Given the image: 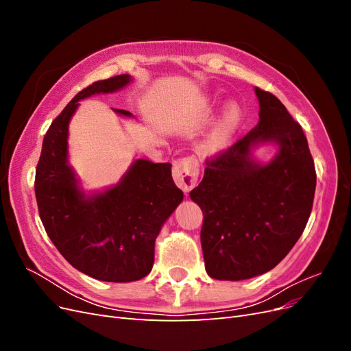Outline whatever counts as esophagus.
I'll return each instance as SVG.
<instances>
[{
	"mask_svg": "<svg viewBox=\"0 0 351 351\" xmlns=\"http://www.w3.org/2000/svg\"><path fill=\"white\" fill-rule=\"evenodd\" d=\"M199 177V162L196 158H183L177 161L173 167V178L176 184L183 190L184 193H189L192 190Z\"/></svg>",
	"mask_w": 351,
	"mask_h": 351,
	"instance_id": "esophagus-1",
	"label": "esophagus"
}]
</instances>
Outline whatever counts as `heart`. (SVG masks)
<instances>
[{
  "label": "heart",
  "mask_w": 351,
  "mask_h": 351,
  "mask_svg": "<svg viewBox=\"0 0 351 351\" xmlns=\"http://www.w3.org/2000/svg\"><path fill=\"white\" fill-rule=\"evenodd\" d=\"M243 120L241 110L237 104H227L222 110L219 119L208 133L204 142L205 149L209 152H217L224 149V147L232 141L236 136L239 127Z\"/></svg>",
  "instance_id": "b5f03b06"
}]
</instances>
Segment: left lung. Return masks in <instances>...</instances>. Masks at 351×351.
Segmentation results:
<instances>
[{"label":"left lung","instance_id":"8db88e82","mask_svg":"<svg viewBox=\"0 0 351 351\" xmlns=\"http://www.w3.org/2000/svg\"><path fill=\"white\" fill-rule=\"evenodd\" d=\"M259 123L227 151L206 159L204 180L190 197L204 212L200 230L205 269L215 280L262 275L287 256L311 217L316 171L302 125L275 95L254 88ZM279 145L269 165L251 149Z\"/></svg>","mask_w":351,"mask_h":351}]
</instances>
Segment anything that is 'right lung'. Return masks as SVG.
<instances>
[{"instance_id":"obj_1","label":"right lung","mask_w":351,"mask_h":351,"mask_svg":"<svg viewBox=\"0 0 351 351\" xmlns=\"http://www.w3.org/2000/svg\"><path fill=\"white\" fill-rule=\"evenodd\" d=\"M130 82L129 74H120L80 90L51 123L35 176L39 217L51 241L71 267L108 282H132L151 272L156 236L183 200L169 162L136 159L119 183L90 196L67 162L69 123L79 101L120 90Z\"/></svg>"}]
</instances>
